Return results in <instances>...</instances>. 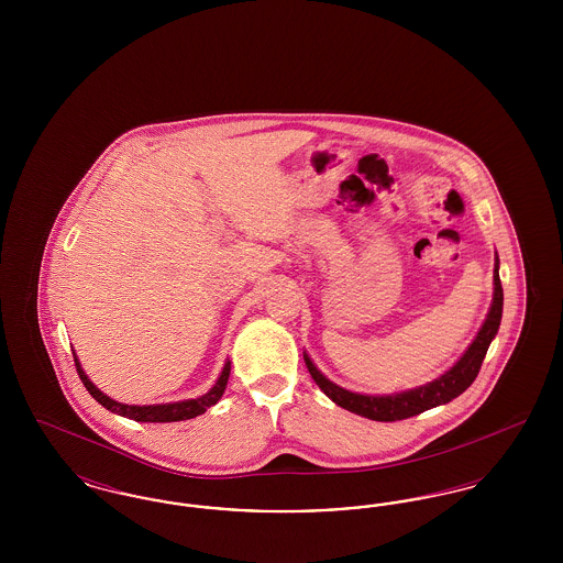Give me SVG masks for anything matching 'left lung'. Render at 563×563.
<instances>
[{
	"label": "left lung",
	"mask_w": 563,
	"mask_h": 563,
	"mask_svg": "<svg viewBox=\"0 0 563 563\" xmlns=\"http://www.w3.org/2000/svg\"><path fill=\"white\" fill-rule=\"evenodd\" d=\"M498 257H496V268H494V301L492 308L487 312V319L483 322L477 338L473 340V344L462 354V358L455 363L450 372L437 377L434 382H430L427 386L413 388V390H405L399 395H390V397H369V395H356L344 390L340 386H335L333 382H329L324 375L314 367V363L308 358V354H303L306 367L312 375V379L319 384L322 393L333 402H338L340 407L349 409L356 416L369 418L375 422H397L405 420L411 416H418L422 411H427L430 407L443 405L455 399L457 395H462L479 374L482 369L485 352L489 349L494 335L498 333L500 319H503V285H500V274H498Z\"/></svg>",
	"instance_id": "1"
}]
</instances>
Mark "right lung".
I'll return each mask as SVG.
<instances>
[{"mask_svg":"<svg viewBox=\"0 0 563 563\" xmlns=\"http://www.w3.org/2000/svg\"><path fill=\"white\" fill-rule=\"evenodd\" d=\"M74 361H76V369L80 375L81 384L86 386V390L92 395V399L97 402H101L106 409L118 413V416H124V418H131L134 422H179V420H189V418H196L200 413H205L211 405L221 399L223 390H225V384H228V377H230V361L225 363L223 372L219 375L217 384L213 388L200 397V399H189V401L179 402H166V405H124V402L113 401L109 399L108 395H103L88 377L84 374V369L74 354Z\"/></svg>","mask_w":563,"mask_h":563,"instance_id":"right-lung-1","label":"right lung"}]
</instances>
